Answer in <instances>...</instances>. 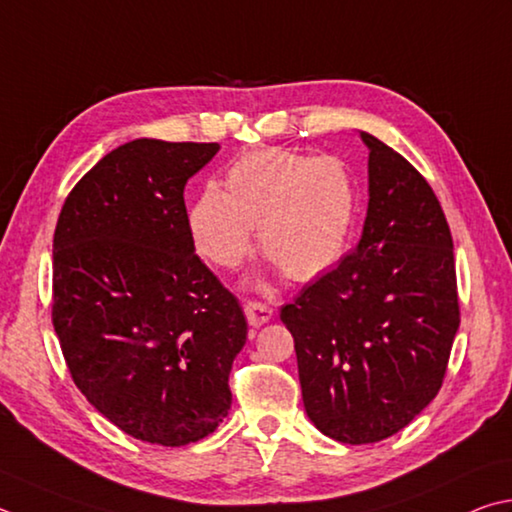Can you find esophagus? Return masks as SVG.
<instances>
[{
    "instance_id": "obj_1",
    "label": "esophagus",
    "mask_w": 512,
    "mask_h": 512,
    "mask_svg": "<svg viewBox=\"0 0 512 512\" xmlns=\"http://www.w3.org/2000/svg\"><path fill=\"white\" fill-rule=\"evenodd\" d=\"M244 313L250 322V327H262L268 320L273 318V309L264 302H257V300H246L244 302Z\"/></svg>"
}]
</instances>
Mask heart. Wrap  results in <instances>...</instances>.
Listing matches in <instances>:
<instances>
[{"label":"heart","mask_w":512,"mask_h":512,"mask_svg":"<svg viewBox=\"0 0 512 512\" xmlns=\"http://www.w3.org/2000/svg\"><path fill=\"white\" fill-rule=\"evenodd\" d=\"M356 219L345 165L271 147L241 156L226 190L208 183L188 212L194 246L219 268L237 266L257 228L259 248L288 280L306 282L338 262Z\"/></svg>","instance_id":"obj_1"}]
</instances>
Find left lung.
I'll return each mask as SVG.
<instances>
[{"label":"left lung","mask_w":512,"mask_h":512,"mask_svg":"<svg viewBox=\"0 0 512 512\" xmlns=\"http://www.w3.org/2000/svg\"><path fill=\"white\" fill-rule=\"evenodd\" d=\"M360 138L369 206L358 246L280 313L295 340L306 414L351 445L387 439L434 401L461 322L439 199L392 147Z\"/></svg>","instance_id":"8db88e82"}]
</instances>
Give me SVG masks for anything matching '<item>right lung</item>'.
<instances>
[{"mask_svg":"<svg viewBox=\"0 0 512 512\" xmlns=\"http://www.w3.org/2000/svg\"><path fill=\"white\" fill-rule=\"evenodd\" d=\"M217 152L116 147L69 192L53 235V327L73 383L125 434L165 448L217 430L246 345V315L194 255L183 201Z\"/></svg>","mask_w":512,"mask_h":512,"instance_id":"add662e5","label":"right lung"}]
</instances>
